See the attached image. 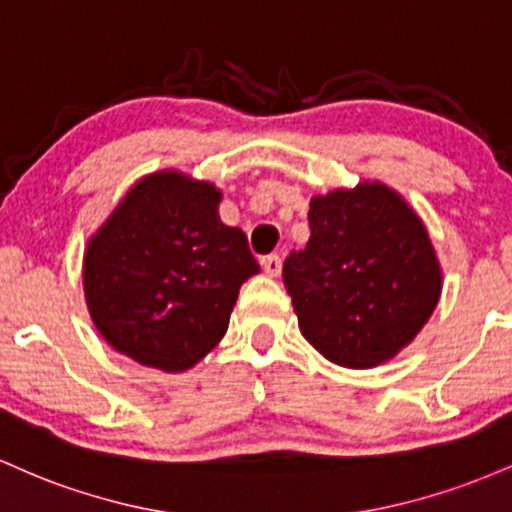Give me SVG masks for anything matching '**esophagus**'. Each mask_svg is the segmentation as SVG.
Segmentation results:
<instances>
[{"label": "esophagus", "instance_id": "1", "mask_svg": "<svg viewBox=\"0 0 512 512\" xmlns=\"http://www.w3.org/2000/svg\"><path fill=\"white\" fill-rule=\"evenodd\" d=\"M261 266H263V271H266V275H271V278H278L280 271H283V258H280L278 254H271V256L263 258Z\"/></svg>", "mask_w": 512, "mask_h": 512}]
</instances>
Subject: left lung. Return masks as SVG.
Instances as JSON below:
<instances>
[{
    "label": "left lung",
    "instance_id": "1",
    "mask_svg": "<svg viewBox=\"0 0 512 512\" xmlns=\"http://www.w3.org/2000/svg\"><path fill=\"white\" fill-rule=\"evenodd\" d=\"M309 241L285 258L283 283L300 329L331 363L375 367L423 329L440 297L428 232L382 183L317 195Z\"/></svg>",
    "mask_w": 512,
    "mask_h": 512
}]
</instances>
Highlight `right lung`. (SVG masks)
<instances>
[{
  "instance_id": "1",
  "label": "right lung",
  "mask_w": 512,
  "mask_h": 512,
  "mask_svg": "<svg viewBox=\"0 0 512 512\" xmlns=\"http://www.w3.org/2000/svg\"><path fill=\"white\" fill-rule=\"evenodd\" d=\"M220 191L176 171L142 179L91 239L84 292L101 336L137 363L181 372L225 336L258 273L246 234L222 225Z\"/></svg>"
}]
</instances>
